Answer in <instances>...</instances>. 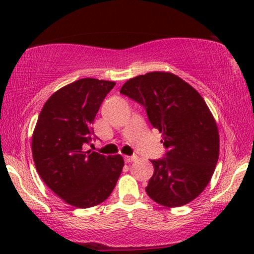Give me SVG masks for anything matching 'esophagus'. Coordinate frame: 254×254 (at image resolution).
<instances>
[{"instance_id":"esophagus-1","label":"esophagus","mask_w":254,"mask_h":254,"mask_svg":"<svg viewBox=\"0 0 254 254\" xmlns=\"http://www.w3.org/2000/svg\"><path fill=\"white\" fill-rule=\"evenodd\" d=\"M136 159V156H125V162L126 163H131Z\"/></svg>"}]
</instances>
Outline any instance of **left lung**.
Returning <instances> with one entry per match:
<instances>
[{
  "instance_id": "1",
  "label": "left lung",
  "mask_w": 254,
  "mask_h": 254,
  "mask_svg": "<svg viewBox=\"0 0 254 254\" xmlns=\"http://www.w3.org/2000/svg\"><path fill=\"white\" fill-rule=\"evenodd\" d=\"M120 92L144 107L168 149L164 157L151 161L149 197L170 208L190 202L210 182L220 154L217 125L206 102L189 83L165 71L128 79Z\"/></svg>"
}]
</instances>
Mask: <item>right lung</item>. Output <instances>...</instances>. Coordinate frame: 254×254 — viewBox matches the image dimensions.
<instances>
[{"label": "right lung", "instance_id": "obj_1", "mask_svg": "<svg viewBox=\"0 0 254 254\" xmlns=\"http://www.w3.org/2000/svg\"><path fill=\"white\" fill-rule=\"evenodd\" d=\"M114 82L82 78L52 95L32 135V155L44 183L64 202L77 208L97 206L117 185L125 165L121 155L85 151L92 124Z\"/></svg>", "mask_w": 254, "mask_h": 254}]
</instances>
